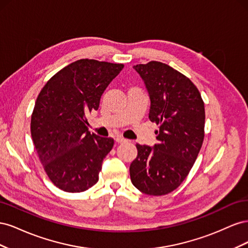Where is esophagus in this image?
Masks as SVG:
<instances>
[{"label":"esophagus","instance_id":"1","mask_svg":"<svg viewBox=\"0 0 248 248\" xmlns=\"http://www.w3.org/2000/svg\"><path fill=\"white\" fill-rule=\"evenodd\" d=\"M115 140H116V141L118 142V144H124V142L127 141V140L122 138V137H117Z\"/></svg>","mask_w":248,"mask_h":248}]
</instances>
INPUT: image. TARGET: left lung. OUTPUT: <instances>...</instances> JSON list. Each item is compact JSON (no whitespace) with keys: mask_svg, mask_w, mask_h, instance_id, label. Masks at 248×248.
Instances as JSON below:
<instances>
[{"mask_svg":"<svg viewBox=\"0 0 248 248\" xmlns=\"http://www.w3.org/2000/svg\"><path fill=\"white\" fill-rule=\"evenodd\" d=\"M133 68L151 100L150 121L159 130L154 147L137 144L130 179L142 193L163 196L178 188L199 155L205 137L204 101L193 82L167 64L151 61Z\"/></svg>","mask_w":248,"mask_h":248,"instance_id":"1","label":"left lung"}]
</instances>
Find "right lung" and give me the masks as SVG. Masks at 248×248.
I'll return each instance as SVG.
<instances>
[{
    "label": "right lung",
    "instance_id": "right-lung-1",
    "mask_svg": "<svg viewBox=\"0 0 248 248\" xmlns=\"http://www.w3.org/2000/svg\"><path fill=\"white\" fill-rule=\"evenodd\" d=\"M123 64L81 59L57 72L40 91L31 118V136L44 170L60 189L81 192L98 181L111 138L88 130L87 115Z\"/></svg>",
    "mask_w": 248,
    "mask_h": 248
}]
</instances>
